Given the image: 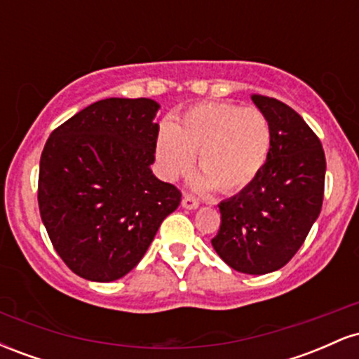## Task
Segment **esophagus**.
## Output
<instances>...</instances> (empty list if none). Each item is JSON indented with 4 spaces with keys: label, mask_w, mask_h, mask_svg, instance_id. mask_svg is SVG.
<instances>
[{
    "label": "esophagus",
    "mask_w": 359,
    "mask_h": 359,
    "mask_svg": "<svg viewBox=\"0 0 359 359\" xmlns=\"http://www.w3.org/2000/svg\"><path fill=\"white\" fill-rule=\"evenodd\" d=\"M182 208L184 209H191V211H192V209L199 208V203H197V201L191 196H184L182 197Z\"/></svg>",
    "instance_id": "obj_1"
}]
</instances>
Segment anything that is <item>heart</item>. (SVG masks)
<instances>
[{
  "mask_svg": "<svg viewBox=\"0 0 359 359\" xmlns=\"http://www.w3.org/2000/svg\"><path fill=\"white\" fill-rule=\"evenodd\" d=\"M270 145V125L258 109L209 102L160 128L155 154L167 179L187 172L197 154L204 174L194 182L197 187L236 192L257 179Z\"/></svg>",
  "mask_w": 359,
  "mask_h": 359,
  "instance_id": "1",
  "label": "heart"
}]
</instances>
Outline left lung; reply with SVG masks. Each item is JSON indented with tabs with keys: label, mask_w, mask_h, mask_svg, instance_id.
I'll list each match as a JSON object with an SVG mask.
<instances>
[{
	"label": "left lung",
	"mask_w": 359,
	"mask_h": 359,
	"mask_svg": "<svg viewBox=\"0 0 359 359\" xmlns=\"http://www.w3.org/2000/svg\"><path fill=\"white\" fill-rule=\"evenodd\" d=\"M271 131L270 154L257 179L219 204L212 248L241 273L282 269L306 241L324 199L325 156L299 113L273 97L251 96Z\"/></svg>",
	"instance_id": "left-lung-1"
}]
</instances>
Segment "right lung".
<instances>
[{
  "mask_svg": "<svg viewBox=\"0 0 359 359\" xmlns=\"http://www.w3.org/2000/svg\"><path fill=\"white\" fill-rule=\"evenodd\" d=\"M160 104L109 97L52 131L40 156L39 208L53 248L90 282H113L138 265L160 224L180 204L156 179Z\"/></svg>",
  "mask_w": 359,
  "mask_h": 359,
  "instance_id": "add662e5",
  "label": "right lung"
}]
</instances>
